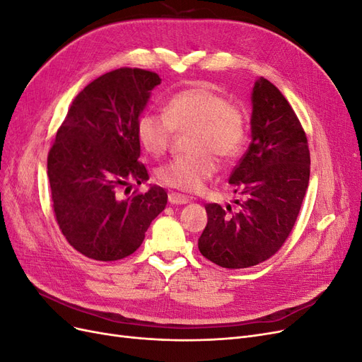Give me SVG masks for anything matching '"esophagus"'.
<instances>
[{
    "mask_svg": "<svg viewBox=\"0 0 362 362\" xmlns=\"http://www.w3.org/2000/svg\"><path fill=\"white\" fill-rule=\"evenodd\" d=\"M168 199H169V202L173 204V205H184V204L189 202L187 196L181 194V193H175V192H170V193H169Z\"/></svg>",
    "mask_w": 362,
    "mask_h": 362,
    "instance_id": "34e87169",
    "label": "esophagus"
}]
</instances>
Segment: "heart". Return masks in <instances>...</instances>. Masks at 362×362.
<instances>
[{"label":"heart","instance_id":"heart-1","mask_svg":"<svg viewBox=\"0 0 362 362\" xmlns=\"http://www.w3.org/2000/svg\"><path fill=\"white\" fill-rule=\"evenodd\" d=\"M190 129V154L170 160L158 169V181L182 192H198L218 170V160L233 161L243 152L247 139L246 113L228 103L210 84L194 83L173 93L163 113L145 112L137 120L140 145L151 156L168 151L173 131Z\"/></svg>","mask_w":362,"mask_h":362}]
</instances>
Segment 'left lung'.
<instances>
[{"instance_id": "1", "label": "left lung", "mask_w": 362, "mask_h": 362, "mask_svg": "<svg viewBox=\"0 0 362 362\" xmlns=\"http://www.w3.org/2000/svg\"><path fill=\"white\" fill-rule=\"evenodd\" d=\"M252 141L229 184L237 211L206 204L201 254L225 269H245L275 255L290 235L310 182V149L291 105L264 76L252 89Z\"/></svg>"}]
</instances>
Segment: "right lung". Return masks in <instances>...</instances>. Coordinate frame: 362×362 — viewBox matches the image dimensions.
Listing matches in <instances>:
<instances>
[{"label": "right lung", "mask_w": 362, "mask_h": 362, "mask_svg": "<svg viewBox=\"0 0 362 362\" xmlns=\"http://www.w3.org/2000/svg\"><path fill=\"white\" fill-rule=\"evenodd\" d=\"M160 83L156 72L137 68L101 75L75 96L49 149L56 221L87 258L116 261L133 254L168 204L158 185L119 198L120 189L149 180L139 161L137 120Z\"/></svg>", "instance_id": "add662e5"}]
</instances>
